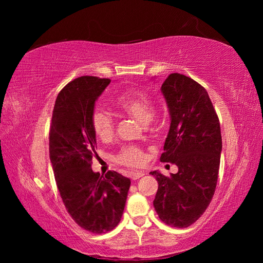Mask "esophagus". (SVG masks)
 <instances>
[{"label": "esophagus", "instance_id": "obj_1", "mask_svg": "<svg viewBox=\"0 0 263 263\" xmlns=\"http://www.w3.org/2000/svg\"><path fill=\"white\" fill-rule=\"evenodd\" d=\"M144 176H145V173H144V172H139V171H137V172H132V173H130V178H132L133 180H138L139 178L144 177Z\"/></svg>", "mask_w": 263, "mask_h": 263}]
</instances>
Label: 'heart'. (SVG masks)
<instances>
[{
	"mask_svg": "<svg viewBox=\"0 0 263 263\" xmlns=\"http://www.w3.org/2000/svg\"><path fill=\"white\" fill-rule=\"evenodd\" d=\"M115 105L123 112L132 115L142 124L149 123L154 116L155 104L148 94L130 90L122 93L115 99ZM92 127L97 136L102 140L112 137L114 133V119L104 109L97 108L92 115ZM146 160L144 150L137 146H125L115 156V161L122 165L137 168Z\"/></svg>",
	"mask_w": 263,
	"mask_h": 263,
	"instance_id": "1",
	"label": "heart"
}]
</instances>
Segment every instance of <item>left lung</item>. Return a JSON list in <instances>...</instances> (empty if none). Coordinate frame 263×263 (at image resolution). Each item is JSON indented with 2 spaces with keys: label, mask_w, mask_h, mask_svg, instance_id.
Instances as JSON below:
<instances>
[{
  "label": "left lung",
  "mask_w": 263,
  "mask_h": 263,
  "mask_svg": "<svg viewBox=\"0 0 263 263\" xmlns=\"http://www.w3.org/2000/svg\"><path fill=\"white\" fill-rule=\"evenodd\" d=\"M170 113V129L160 161L177 164L179 171L158 181L154 200L157 214L166 225L185 228L209 208L216 189L221 153L218 116L209 93L193 79L171 73L161 85Z\"/></svg>",
  "instance_id": "1"
}]
</instances>
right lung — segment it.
<instances>
[{"mask_svg": "<svg viewBox=\"0 0 263 263\" xmlns=\"http://www.w3.org/2000/svg\"><path fill=\"white\" fill-rule=\"evenodd\" d=\"M109 79L84 76L58 94L49 132V157L55 183L67 212L77 224L104 234L121 221L130 180L115 171L105 177L91 168L97 155L92 127L95 101Z\"/></svg>", "mask_w": 263, "mask_h": 263, "instance_id": "right-lung-1", "label": "right lung"}]
</instances>
